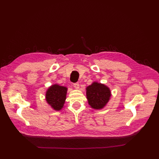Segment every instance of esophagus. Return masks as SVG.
<instances>
[{
  "label": "esophagus",
  "mask_w": 159,
  "mask_h": 159,
  "mask_svg": "<svg viewBox=\"0 0 159 159\" xmlns=\"http://www.w3.org/2000/svg\"><path fill=\"white\" fill-rule=\"evenodd\" d=\"M74 87L75 89H79V88H80V84H79V83H74Z\"/></svg>",
  "instance_id": "esophagus-1"
}]
</instances>
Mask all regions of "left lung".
I'll return each mask as SVG.
<instances>
[{"mask_svg":"<svg viewBox=\"0 0 159 159\" xmlns=\"http://www.w3.org/2000/svg\"><path fill=\"white\" fill-rule=\"evenodd\" d=\"M86 95L90 106L95 109H102L109 102L111 92L103 84L94 82L86 89Z\"/></svg>","mask_w":159,"mask_h":159,"instance_id":"1","label":"left lung"}]
</instances>
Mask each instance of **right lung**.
<instances>
[{
  "label": "right lung",
  "mask_w": 159,
  "mask_h": 159,
  "mask_svg": "<svg viewBox=\"0 0 159 159\" xmlns=\"http://www.w3.org/2000/svg\"><path fill=\"white\" fill-rule=\"evenodd\" d=\"M67 88L58 85H53L48 89L46 99L48 103L56 110H60L64 106L66 98Z\"/></svg>",
  "instance_id": "right-lung-1"
}]
</instances>
